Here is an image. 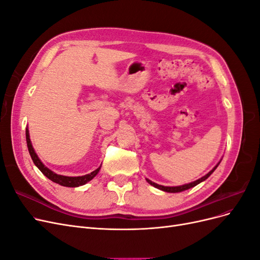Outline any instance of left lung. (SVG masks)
Segmentation results:
<instances>
[{"instance_id": "left-lung-1", "label": "left lung", "mask_w": 260, "mask_h": 260, "mask_svg": "<svg viewBox=\"0 0 260 260\" xmlns=\"http://www.w3.org/2000/svg\"><path fill=\"white\" fill-rule=\"evenodd\" d=\"M221 161V160H220ZM220 161L216 165V166L212 168L207 175H205L204 177H202V178H200L199 180H195V181H193V182H191V183H186V184H183V185H179V186H164V185H160V184H157V183H155V182H153V181H151V180H148V179H146V181L147 182L151 184V185H153L154 187H156V188H158V190H161V191H164V192H168V193H178V192H182V191H185V190H188V188H191V187H193V186H195V185H198V184H200L201 182H203V181H205L211 174L212 172H214L215 170H216V168L219 166V164H220Z\"/></svg>"}]
</instances>
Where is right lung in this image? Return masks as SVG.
<instances>
[{
	"instance_id": "1",
	"label": "right lung",
	"mask_w": 260,
	"mask_h": 260,
	"mask_svg": "<svg viewBox=\"0 0 260 260\" xmlns=\"http://www.w3.org/2000/svg\"><path fill=\"white\" fill-rule=\"evenodd\" d=\"M26 140H27V146H28L29 154L31 156V158H32L36 166L39 168V170H40L46 178H49L51 181H53V182L57 183L59 185L68 186V187H77V186L83 185L85 183H88L89 181H91L94 177H95L99 174V171L101 169L102 165L98 169L92 171L91 174L84 175V176H79V177H67V176L57 175V174H55L54 171H52L51 169L46 167L45 165L40 160V158L38 157L37 153L35 152V148L32 147V143H31V141H30L28 128H26Z\"/></svg>"
}]
</instances>
